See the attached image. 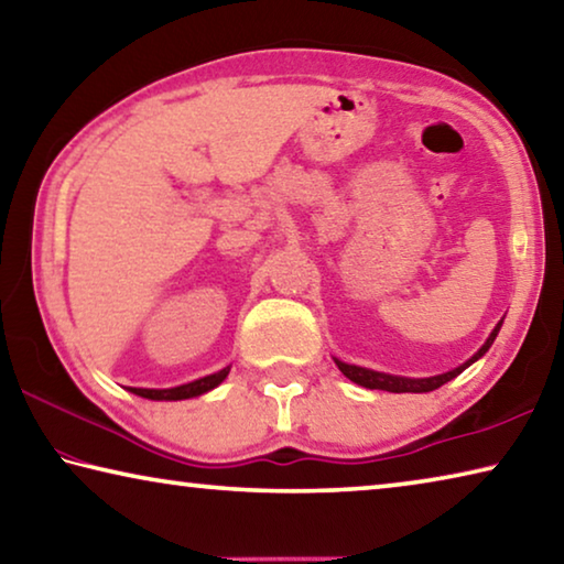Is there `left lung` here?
Listing matches in <instances>:
<instances>
[{
  "mask_svg": "<svg viewBox=\"0 0 564 564\" xmlns=\"http://www.w3.org/2000/svg\"><path fill=\"white\" fill-rule=\"evenodd\" d=\"M502 326V321L495 326V330L490 333V338L485 340V346L475 352V356L463 362V366H457L455 370H447L443 376H433V378H400V376H388V373H378V370H368V368H358V366H348V362H340L336 360V366L340 368V373L350 378L352 383H358L362 388H370V390H388V393H431V390L445 386L447 380H453L455 376H460L463 370L475 362L480 356L488 352V348L492 346L495 336H498V330Z\"/></svg>",
  "mask_w": 564,
  "mask_h": 564,
  "instance_id": "8db88e82",
  "label": "left lung"
}]
</instances>
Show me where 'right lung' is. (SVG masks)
Returning <instances> with one entry per match:
<instances>
[{
  "label": "right lung",
  "mask_w": 564,
  "mask_h": 564,
  "mask_svg": "<svg viewBox=\"0 0 564 564\" xmlns=\"http://www.w3.org/2000/svg\"><path fill=\"white\" fill-rule=\"evenodd\" d=\"M228 370L231 368H224L218 370L214 376H206V378H198L194 383H186V386H178V388H166V390H154V388H131V393H137L141 398H149V400H186V398H196L206 393V390L216 388L221 380L228 376Z\"/></svg>",
  "instance_id": "obj_1"
}]
</instances>
